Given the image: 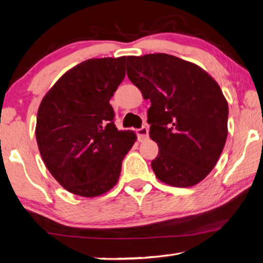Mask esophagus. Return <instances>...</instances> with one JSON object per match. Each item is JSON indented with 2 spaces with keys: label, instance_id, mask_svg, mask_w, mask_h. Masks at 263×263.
<instances>
[{
  "label": "esophagus",
  "instance_id": "obj_1",
  "mask_svg": "<svg viewBox=\"0 0 263 263\" xmlns=\"http://www.w3.org/2000/svg\"><path fill=\"white\" fill-rule=\"evenodd\" d=\"M137 136H138V139H139V141L147 139V138H148V127L144 125V126H141L140 128H138Z\"/></svg>",
  "mask_w": 263,
  "mask_h": 263
}]
</instances>
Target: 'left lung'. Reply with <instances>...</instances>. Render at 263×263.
<instances>
[{"label": "left lung", "instance_id": "8db88e82", "mask_svg": "<svg viewBox=\"0 0 263 263\" xmlns=\"http://www.w3.org/2000/svg\"><path fill=\"white\" fill-rule=\"evenodd\" d=\"M126 73L151 101L155 176L180 188L205 179L228 138L229 105L218 83L197 65L166 53L127 57Z\"/></svg>", "mask_w": 263, "mask_h": 263}]
</instances>
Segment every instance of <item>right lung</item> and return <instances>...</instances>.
<instances>
[{"label":"right lung","instance_id":"right-lung-1","mask_svg":"<svg viewBox=\"0 0 263 263\" xmlns=\"http://www.w3.org/2000/svg\"><path fill=\"white\" fill-rule=\"evenodd\" d=\"M125 57L88 59L69 69L44 97L35 138L52 176L69 193L95 197L117 183L136 141L118 131L110 99L125 78Z\"/></svg>","mask_w":263,"mask_h":263}]
</instances>
